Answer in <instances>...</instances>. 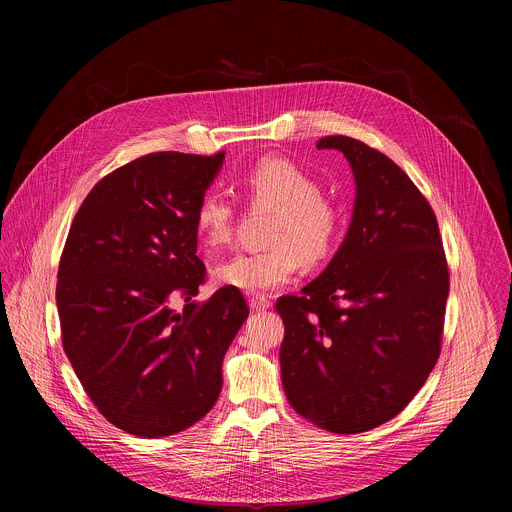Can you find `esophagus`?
<instances>
[{"label": "esophagus", "mask_w": 512, "mask_h": 512, "mask_svg": "<svg viewBox=\"0 0 512 512\" xmlns=\"http://www.w3.org/2000/svg\"><path fill=\"white\" fill-rule=\"evenodd\" d=\"M249 306L253 312H263V310H269L271 308V298L267 296H253L249 300Z\"/></svg>", "instance_id": "1"}]
</instances>
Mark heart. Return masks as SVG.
Segmentation results:
<instances>
[{"label": "heart", "instance_id": "b5f03b06", "mask_svg": "<svg viewBox=\"0 0 512 512\" xmlns=\"http://www.w3.org/2000/svg\"><path fill=\"white\" fill-rule=\"evenodd\" d=\"M245 196L273 210L267 247L259 253H237L218 263L212 277L218 285L247 294L275 289L294 277L300 261L320 263L332 249L338 229L334 206L320 196V184L294 162L269 156L253 164L239 180ZM233 206L221 192H204L194 210L200 243L216 249L229 241Z\"/></svg>", "mask_w": 512, "mask_h": 512}]
</instances>
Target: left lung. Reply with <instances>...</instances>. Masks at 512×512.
<instances>
[{"mask_svg":"<svg viewBox=\"0 0 512 512\" xmlns=\"http://www.w3.org/2000/svg\"><path fill=\"white\" fill-rule=\"evenodd\" d=\"M316 145L344 154L356 196L332 261L275 304L281 383L304 419L360 433L403 411L435 367L450 273L429 202L393 160L346 135Z\"/></svg>","mask_w":512,"mask_h":512,"instance_id":"obj_1","label":"left lung"}]
</instances>
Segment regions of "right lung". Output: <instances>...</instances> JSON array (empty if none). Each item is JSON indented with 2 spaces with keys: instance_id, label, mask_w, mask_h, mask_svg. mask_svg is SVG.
Returning <instances> with one entry per match:
<instances>
[{
  "instance_id": "add662e5",
  "label": "right lung",
  "mask_w": 512,
  "mask_h": 512,
  "mask_svg": "<svg viewBox=\"0 0 512 512\" xmlns=\"http://www.w3.org/2000/svg\"><path fill=\"white\" fill-rule=\"evenodd\" d=\"M223 162L225 152H158L121 166L89 192L60 257L64 352L107 421L139 437L178 433L212 409L249 316L235 287L194 300V210Z\"/></svg>"
}]
</instances>
